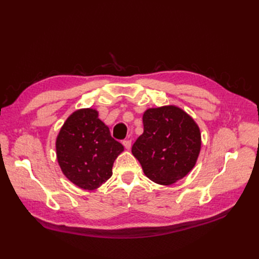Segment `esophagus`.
<instances>
[{"mask_svg": "<svg viewBox=\"0 0 259 259\" xmlns=\"http://www.w3.org/2000/svg\"><path fill=\"white\" fill-rule=\"evenodd\" d=\"M123 146L125 147V149H127V150H130L131 149V147H132V142L130 139H127V140H123Z\"/></svg>", "mask_w": 259, "mask_h": 259, "instance_id": "obj_1", "label": "esophagus"}]
</instances>
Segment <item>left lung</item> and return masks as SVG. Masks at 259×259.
Segmentation results:
<instances>
[{"instance_id":"left-lung-1","label":"left lung","mask_w":259,"mask_h":259,"mask_svg":"<svg viewBox=\"0 0 259 259\" xmlns=\"http://www.w3.org/2000/svg\"><path fill=\"white\" fill-rule=\"evenodd\" d=\"M144 133L132 147L145 175L168 186L194 167L201 150L198 124L183 109L168 105L149 108L143 115Z\"/></svg>"}]
</instances>
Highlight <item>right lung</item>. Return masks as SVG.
Segmentation results:
<instances>
[{
	"instance_id": "right-lung-1",
	"label": "right lung",
	"mask_w": 259,
	"mask_h": 259,
	"mask_svg": "<svg viewBox=\"0 0 259 259\" xmlns=\"http://www.w3.org/2000/svg\"><path fill=\"white\" fill-rule=\"evenodd\" d=\"M124 147L114 140L96 109L69 115L56 138V155L64 175L84 190H95L112 176V166Z\"/></svg>"
}]
</instances>
